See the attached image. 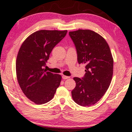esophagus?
<instances>
[{
	"label": "esophagus",
	"instance_id": "obj_1",
	"mask_svg": "<svg viewBox=\"0 0 132 132\" xmlns=\"http://www.w3.org/2000/svg\"><path fill=\"white\" fill-rule=\"evenodd\" d=\"M69 78H70V77L69 76H64V75L62 76V79H69Z\"/></svg>",
	"mask_w": 132,
	"mask_h": 132
}]
</instances>
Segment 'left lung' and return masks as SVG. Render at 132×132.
<instances>
[{"mask_svg":"<svg viewBox=\"0 0 132 132\" xmlns=\"http://www.w3.org/2000/svg\"><path fill=\"white\" fill-rule=\"evenodd\" d=\"M76 46L79 64H86V74L71 91L73 100L82 106L94 105L108 90L113 76V59L108 43L103 37L90 30L69 33Z\"/></svg>","mask_w":132,"mask_h":132,"instance_id":"1","label":"left lung"}]
</instances>
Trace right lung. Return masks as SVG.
<instances>
[{"mask_svg": "<svg viewBox=\"0 0 132 132\" xmlns=\"http://www.w3.org/2000/svg\"><path fill=\"white\" fill-rule=\"evenodd\" d=\"M67 30H39L22 44L15 69L18 82L23 93L36 104L52 99L62 76L46 71L44 67L53 48L66 36Z\"/></svg>", "mask_w": 132, "mask_h": 132, "instance_id": "1", "label": "right lung"}]
</instances>
